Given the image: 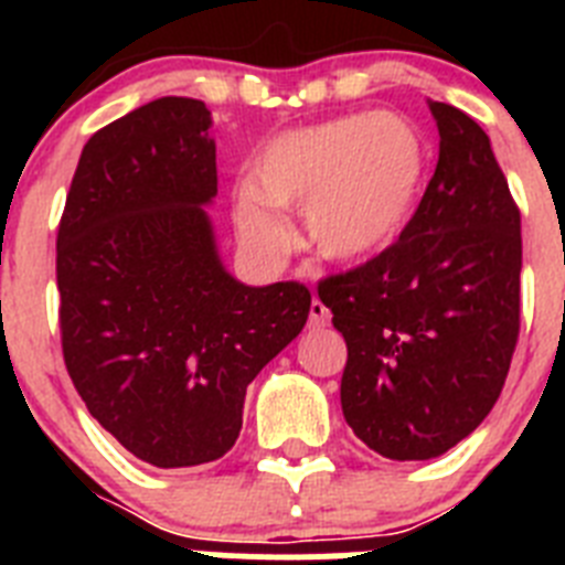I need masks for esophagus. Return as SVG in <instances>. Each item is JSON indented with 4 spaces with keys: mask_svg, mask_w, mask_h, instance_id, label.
<instances>
[{
    "mask_svg": "<svg viewBox=\"0 0 565 565\" xmlns=\"http://www.w3.org/2000/svg\"><path fill=\"white\" fill-rule=\"evenodd\" d=\"M308 317H311V326H317V328H326L328 322H331V311H328V308L322 306L319 299H313L311 302V313H308Z\"/></svg>",
    "mask_w": 565,
    "mask_h": 565,
    "instance_id": "obj_1",
    "label": "esophagus"
}]
</instances>
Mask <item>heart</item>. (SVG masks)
<instances>
[{
    "label": "heart",
    "mask_w": 565,
    "mask_h": 565,
    "mask_svg": "<svg viewBox=\"0 0 565 565\" xmlns=\"http://www.w3.org/2000/svg\"><path fill=\"white\" fill-rule=\"evenodd\" d=\"M427 174V147L393 113L342 115L277 135L237 192V226L257 248L279 252L286 221L270 209L302 206L313 252L331 263L376 257L411 223Z\"/></svg>",
    "instance_id": "1"
}]
</instances>
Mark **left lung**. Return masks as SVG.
Segmentation results:
<instances>
[{
	"mask_svg": "<svg viewBox=\"0 0 565 565\" xmlns=\"http://www.w3.org/2000/svg\"><path fill=\"white\" fill-rule=\"evenodd\" d=\"M438 163L393 246L319 282L348 344L342 413L393 461H427L501 396L521 331V212L467 113L430 102Z\"/></svg>",
	"mask_w": 565,
	"mask_h": 565,
	"instance_id": "8db88e82",
	"label": "left lung"
}]
</instances>
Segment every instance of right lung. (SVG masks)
<instances>
[{
	"mask_svg": "<svg viewBox=\"0 0 565 565\" xmlns=\"http://www.w3.org/2000/svg\"><path fill=\"white\" fill-rule=\"evenodd\" d=\"M212 113L167 96L82 149L56 237L58 326L89 416L161 469L217 461L246 387L306 328L311 291L254 288L223 268Z\"/></svg>",
	"mask_w": 565,
	"mask_h": 565,
	"instance_id": "right-lung-1",
	"label": "right lung"
}]
</instances>
